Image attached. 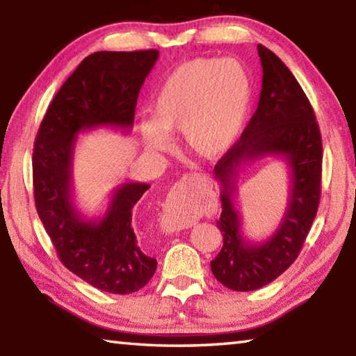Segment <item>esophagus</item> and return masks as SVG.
Wrapping results in <instances>:
<instances>
[{"instance_id":"obj_1","label":"esophagus","mask_w":356,"mask_h":356,"mask_svg":"<svg viewBox=\"0 0 356 356\" xmlns=\"http://www.w3.org/2000/svg\"><path fill=\"white\" fill-rule=\"evenodd\" d=\"M207 182H209V179L204 176V174L191 172V174H186V176H184L182 180H180L176 186H174V191L171 193V197H170L171 210H168L165 215V225L174 231V229H184L188 226V220H186L182 213L176 210L177 197L182 195L186 186H200V185H206Z\"/></svg>"}]
</instances>
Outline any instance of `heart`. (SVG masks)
<instances>
[{
    "label": "heart",
    "mask_w": 356,
    "mask_h": 356,
    "mask_svg": "<svg viewBox=\"0 0 356 356\" xmlns=\"http://www.w3.org/2000/svg\"><path fill=\"white\" fill-rule=\"evenodd\" d=\"M252 102L251 76L234 59L197 58L166 78L150 105V122H141L149 150L163 152L180 130L184 146L202 159H215L236 143Z\"/></svg>",
    "instance_id": "heart-1"
}]
</instances>
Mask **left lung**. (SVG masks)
Listing matches in <instances>:
<instances>
[{"mask_svg":"<svg viewBox=\"0 0 356 356\" xmlns=\"http://www.w3.org/2000/svg\"><path fill=\"white\" fill-rule=\"evenodd\" d=\"M262 89L256 113L240 140L215 165L221 185L222 248L210 268L222 286L237 292L267 286L291 267L316 218L321 201L322 136L303 89L281 59L257 45ZM264 156H278L289 166L288 207L279 229L264 243H251L241 231L235 204L238 171Z\"/></svg>","mask_w":356,"mask_h":356,"instance_id":"8db88e82","label":"left lung"}]
</instances>
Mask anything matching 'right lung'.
<instances>
[{
	"label": "right lung",
	"instance_id": "obj_1",
	"mask_svg": "<svg viewBox=\"0 0 356 356\" xmlns=\"http://www.w3.org/2000/svg\"><path fill=\"white\" fill-rule=\"evenodd\" d=\"M159 55L97 51L84 58L48 106L34 143L35 209L59 261L110 293L140 291L155 273L156 261L141 250L131 225L135 204L150 185H119L104 216L84 218L72 196L76 136L97 127H134L138 94Z\"/></svg>",
	"mask_w": 356,
	"mask_h": 356
}]
</instances>
